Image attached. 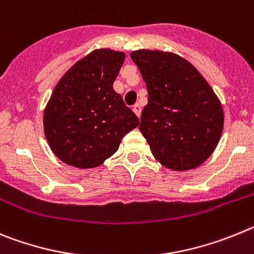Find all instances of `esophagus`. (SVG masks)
I'll return each mask as SVG.
<instances>
[{
	"mask_svg": "<svg viewBox=\"0 0 254 254\" xmlns=\"http://www.w3.org/2000/svg\"><path fill=\"white\" fill-rule=\"evenodd\" d=\"M132 111H134V113H135L136 115H138V118H139V116H140V113H141L140 105H139V104L134 105V106H132Z\"/></svg>",
	"mask_w": 254,
	"mask_h": 254,
	"instance_id": "obj_1",
	"label": "esophagus"
}]
</instances>
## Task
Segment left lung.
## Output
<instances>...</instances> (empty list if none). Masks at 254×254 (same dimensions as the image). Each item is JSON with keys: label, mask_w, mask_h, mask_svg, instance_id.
Listing matches in <instances>:
<instances>
[{"label": "left lung", "mask_w": 254, "mask_h": 254, "mask_svg": "<svg viewBox=\"0 0 254 254\" xmlns=\"http://www.w3.org/2000/svg\"><path fill=\"white\" fill-rule=\"evenodd\" d=\"M148 90L139 130L164 167L187 171L216 148L224 115L218 97L195 67L161 50L131 52Z\"/></svg>", "instance_id": "left-lung-1"}]
</instances>
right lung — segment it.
I'll return each mask as SVG.
<instances>
[{"label":"right lung","mask_w":254,"mask_h":254,"mask_svg":"<svg viewBox=\"0 0 254 254\" xmlns=\"http://www.w3.org/2000/svg\"><path fill=\"white\" fill-rule=\"evenodd\" d=\"M124 58L122 52L93 50L54 88L44 111V132L64 163L77 168L100 166L138 127V116L113 87Z\"/></svg>","instance_id":"right-lung-1"}]
</instances>
